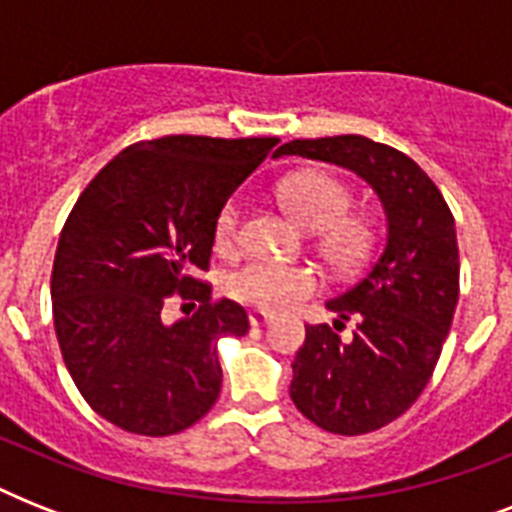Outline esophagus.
<instances>
[{"label": "esophagus", "instance_id": "obj_1", "mask_svg": "<svg viewBox=\"0 0 512 512\" xmlns=\"http://www.w3.org/2000/svg\"><path fill=\"white\" fill-rule=\"evenodd\" d=\"M268 321H273V313L260 311V308H255V311H249V324H252V327H265Z\"/></svg>", "mask_w": 512, "mask_h": 512}]
</instances>
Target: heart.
<instances>
[{
    "label": "heart",
    "mask_w": 512,
    "mask_h": 512,
    "mask_svg": "<svg viewBox=\"0 0 512 512\" xmlns=\"http://www.w3.org/2000/svg\"><path fill=\"white\" fill-rule=\"evenodd\" d=\"M279 201L292 220L308 231L321 233V252L342 271H353L366 263L374 247V228L364 217H345L350 207V188L329 172H297L279 185ZM241 204L225 201L215 223L220 247H233L239 239ZM319 276L311 265L281 263L255 257L239 265L228 276V292L236 300L263 311H284L313 295Z\"/></svg>",
    "instance_id": "heart-1"
}]
</instances>
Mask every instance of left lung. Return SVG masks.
<instances>
[{
	"label": "left lung",
	"mask_w": 512,
	"mask_h": 512,
	"mask_svg": "<svg viewBox=\"0 0 512 512\" xmlns=\"http://www.w3.org/2000/svg\"><path fill=\"white\" fill-rule=\"evenodd\" d=\"M276 156L337 164L364 180L380 199L385 247L372 268L327 308V324L305 327L292 364L289 396L319 428L361 436L388 425L417 401L436 369L460 297L454 217L444 196L409 156L364 135L292 140Z\"/></svg>",
	"instance_id": "8db88e82"
}]
</instances>
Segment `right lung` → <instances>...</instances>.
I'll use <instances>...</instances> for the list:
<instances>
[{
    "mask_svg": "<svg viewBox=\"0 0 512 512\" xmlns=\"http://www.w3.org/2000/svg\"><path fill=\"white\" fill-rule=\"evenodd\" d=\"M279 138L167 135L124 148L71 209L52 263V319L84 401L116 428L172 436L220 396L217 340L249 332L233 300L212 303L215 223ZM172 294L201 302L167 325Z\"/></svg>",
    "mask_w": 512,
    "mask_h": 512,
    "instance_id": "add662e5",
    "label": "right lung"
}]
</instances>
